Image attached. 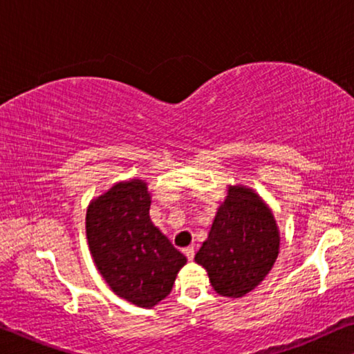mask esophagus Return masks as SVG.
Listing matches in <instances>:
<instances>
[{
    "label": "esophagus",
    "mask_w": 354,
    "mask_h": 354,
    "mask_svg": "<svg viewBox=\"0 0 354 354\" xmlns=\"http://www.w3.org/2000/svg\"><path fill=\"white\" fill-rule=\"evenodd\" d=\"M184 254L187 256V259L189 261H192L194 259V254H195V251H194V248L192 246H189V248H184Z\"/></svg>",
    "instance_id": "34e87169"
}]
</instances>
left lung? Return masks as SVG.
I'll return each instance as SVG.
<instances>
[{
	"mask_svg": "<svg viewBox=\"0 0 354 354\" xmlns=\"http://www.w3.org/2000/svg\"><path fill=\"white\" fill-rule=\"evenodd\" d=\"M278 252L279 230L273 211L254 189L235 184L227 187L195 262L207 270L216 292L239 299L263 281Z\"/></svg>",
	"mask_w": 354,
	"mask_h": 354,
	"instance_id": "obj_1",
	"label": "left lung"
}]
</instances>
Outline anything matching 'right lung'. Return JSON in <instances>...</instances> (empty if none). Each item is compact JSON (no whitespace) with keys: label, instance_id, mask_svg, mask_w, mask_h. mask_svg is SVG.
Masks as SVG:
<instances>
[{"label":"right lung","instance_id":"right-lung-1","mask_svg":"<svg viewBox=\"0 0 354 354\" xmlns=\"http://www.w3.org/2000/svg\"><path fill=\"white\" fill-rule=\"evenodd\" d=\"M145 179L115 183L92 198L86 214L88 250L100 275L119 297L152 308L171 292L186 256L156 227Z\"/></svg>","mask_w":354,"mask_h":354}]
</instances>
